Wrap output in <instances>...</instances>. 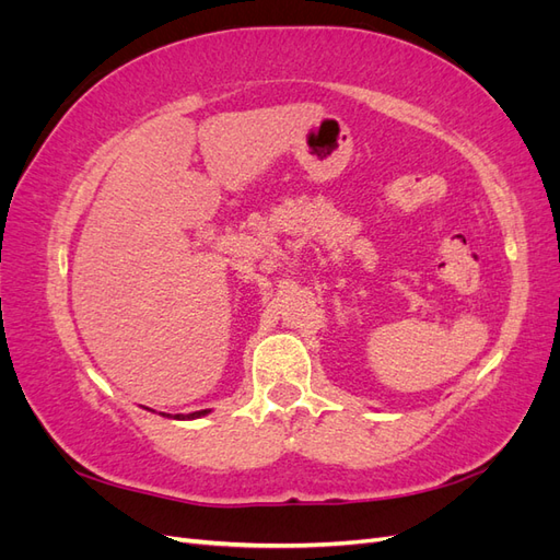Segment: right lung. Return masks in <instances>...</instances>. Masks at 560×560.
Segmentation results:
<instances>
[{
	"label": "right lung",
	"instance_id": "add662e5",
	"mask_svg": "<svg viewBox=\"0 0 560 560\" xmlns=\"http://www.w3.org/2000/svg\"><path fill=\"white\" fill-rule=\"evenodd\" d=\"M210 409H202V411H194V413H177V416H171L167 413V418H175V420H194V418H200V416H208ZM165 416V413H163Z\"/></svg>",
	"mask_w": 560,
	"mask_h": 560
}]
</instances>
